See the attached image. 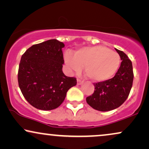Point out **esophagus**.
<instances>
[{"label":"esophagus","instance_id":"1","mask_svg":"<svg viewBox=\"0 0 149 149\" xmlns=\"http://www.w3.org/2000/svg\"><path fill=\"white\" fill-rule=\"evenodd\" d=\"M83 80H81V79H79V78H78V79H77V85H81V84H82L83 83Z\"/></svg>","mask_w":149,"mask_h":149}]
</instances>
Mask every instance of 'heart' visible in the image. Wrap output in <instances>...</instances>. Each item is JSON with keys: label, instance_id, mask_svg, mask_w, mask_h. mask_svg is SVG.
Listing matches in <instances>:
<instances>
[{"label": "heart", "instance_id": "heart-1", "mask_svg": "<svg viewBox=\"0 0 149 149\" xmlns=\"http://www.w3.org/2000/svg\"><path fill=\"white\" fill-rule=\"evenodd\" d=\"M65 62L70 69L79 72L85 67V75L94 82H103L112 78L119 69V55L104 46L84 47L74 54L67 52Z\"/></svg>", "mask_w": 149, "mask_h": 149}]
</instances>
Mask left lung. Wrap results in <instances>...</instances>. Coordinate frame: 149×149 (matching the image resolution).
I'll list each match as a JSON object with an SVG mask.
<instances>
[{
	"label": "left lung",
	"mask_w": 149,
	"mask_h": 149,
	"mask_svg": "<svg viewBox=\"0 0 149 149\" xmlns=\"http://www.w3.org/2000/svg\"><path fill=\"white\" fill-rule=\"evenodd\" d=\"M116 51L122 61L115 76L111 79L94 83V93L86 98L87 103L96 110L106 112L121 106L132 88L134 78L132 62L123 51Z\"/></svg>",
	"instance_id": "left-lung-1"
}]
</instances>
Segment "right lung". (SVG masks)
<instances>
[{"mask_svg":"<svg viewBox=\"0 0 149 149\" xmlns=\"http://www.w3.org/2000/svg\"><path fill=\"white\" fill-rule=\"evenodd\" d=\"M64 44L50 39L35 44L23 53L19 63L18 82L26 101L35 108L51 110L58 107L76 78L62 71Z\"/></svg>","mask_w":149,"mask_h":149,"instance_id":"right-lung-1","label":"right lung"}]
</instances>
